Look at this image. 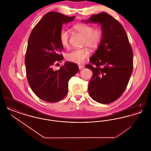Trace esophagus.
Wrapping results in <instances>:
<instances>
[{
  "label": "esophagus",
  "instance_id": "1",
  "mask_svg": "<svg viewBox=\"0 0 151 151\" xmlns=\"http://www.w3.org/2000/svg\"><path fill=\"white\" fill-rule=\"evenodd\" d=\"M79 70H82L83 68H84V66L82 65H79Z\"/></svg>",
  "mask_w": 151,
  "mask_h": 151
}]
</instances>
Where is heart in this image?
<instances>
[{"label": "heart", "mask_w": 151, "mask_h": 151, "mask_svg": "<svg viewBox=\"0 0 151 151\" xmlns=\"http://www.w3.org/2000/svg\"><path fill=\"white\" fill-rule=\"evenodd\" d=\"M73 29L76 32L84 36L83 44L92 50L99 47L102 40L103 33L100 29H94L90 25L85 23H78L73 26ZM70 35L68 32L65 29H61L59 33V41L61 45L67 47L68 46ZM90 55V52L86 48L75 49L66 54L65 58L67 60L77 64H82Z\"/></svg>", "instance_id": "heart-1"}]
</instances>
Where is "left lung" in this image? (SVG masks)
<instances>
[{
	"label": "left lung",
	"instance_id": "1",
	"mask_svg": "<svg viewBox=\"0 0 151 151\" xmlns=\"http://www.w3.org/2000/svg\"><path fill=\"white\" fill-rule=\"evenodd\" d=\"M82 22L98 23L103 33L101 43L89 59L95 67L86 65L93 72L88 92L97 102L111 103L124 92L132 72L133 51L128 37L122 25L105 12Z\"/></svg>",
	"mask_w": 151,
	"mask_h": 151
}]
</instances>
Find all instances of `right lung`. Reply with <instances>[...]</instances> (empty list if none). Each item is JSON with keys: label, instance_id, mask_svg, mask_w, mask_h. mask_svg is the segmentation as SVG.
<instances>
[{"label": "right lung", "instance_id": "obj_1", "mask_svg": "<svg viewBox=\"0 0 151 151\" xmlns=\"http://www.w3.org/2000/svg\"><path fill=\"white\" fill-rule=\"evenodd\" d=\"M74 19V16L49 12L29 36L25 58L27 77L33 92L45 101L55 102L63 99L68 92L70 79L79 71L78 65L68 62L59 70H54L55 64L63 59L58 54L63 49L59 41L60 31L64 24Z\"/></svg>", "mask_w": 151, "mask_h": 151}]
</instances>
